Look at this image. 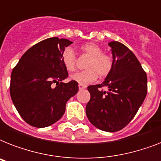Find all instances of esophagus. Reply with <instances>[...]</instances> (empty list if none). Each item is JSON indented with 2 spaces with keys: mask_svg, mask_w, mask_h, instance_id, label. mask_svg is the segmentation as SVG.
I'll list each match as a JSON object with an SVG mask.
<instances>
[{
  "mask_svg": "<svg viewBox=\"0 0 161 161\" xmlns=\"http://www.w3.org/2000/svg\"><path fill=\"white\" fill-rule=\"evenodd\" d=\"M86 87L84 85H82V84H79L78 85V88H79V90H82V89H83V88H85Z\"/></svg>",
  "mask_w": 161,
  "mask_h": 161,
  "instance_id": "esophagus-1",
  "label": "esophagus"
}]
</instances>
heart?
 I'll return each instance as SVG.
<instances>
[{"label": "heart", "mask_w": 161, "mask_h": 161, "mask_svg": "<svg viewBox=\"0 0 161 161\" xmlns=\"http://www.w3.org/2000/svg\"><path fill=\"white\" fill-rule=\"evenodd\" d=\"M80 52L89 57L85 64L86 70L78 72L71 76V79L82 85L93 83L98 78L107 77L114 68V59L110 55L103 53V48L94 42H88L80 47ZM61 61L68 72L76 68L77 58L71 47H66L61 54Z\"/></svg>", "instance_id": "heart-1"}]
</instances>
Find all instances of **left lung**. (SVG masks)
Segmentation results:
<instances>
[{
    "label": "left lung",
    "mask_w": 161,
    "mask_h": 161,
    "mask_svg": "<svg viewBox=\"0 0 161 161\" xmlns=\"http://www.w3.org/2000/svg\"><path fill=\"white\" fill-rule=\"evenodd\" d=\"M114 68L103 83L88 87L86 114L93 125L107 132L125 128L147 94V76L135 55L119 42H110ZM106 86L107 91L100 90Z\"/></svg>",
    "instance_id": "left-lung-1"
}]
</instances>
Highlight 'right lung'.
Here are the masks:
<instances>
[{
  "label": "right lung",
  "instance_id": "right-lung-1",
  "mask_svg": "<svg viewBox=\"0 0 161 161\" xmlns=\"http://www.w3.org/2000/svg\"><path fill=\"white\" fill-rule=\"evenodd\" d=\"M72 43L57 36L45 39L29 48L11 72V100L21 117L33 127H47L60 119L68 100L78 93L77 82H63L68 73L61 54Z\"/></svg>",
  "mask_w": 161,
  "mask_h": 161
}]
</instances>
